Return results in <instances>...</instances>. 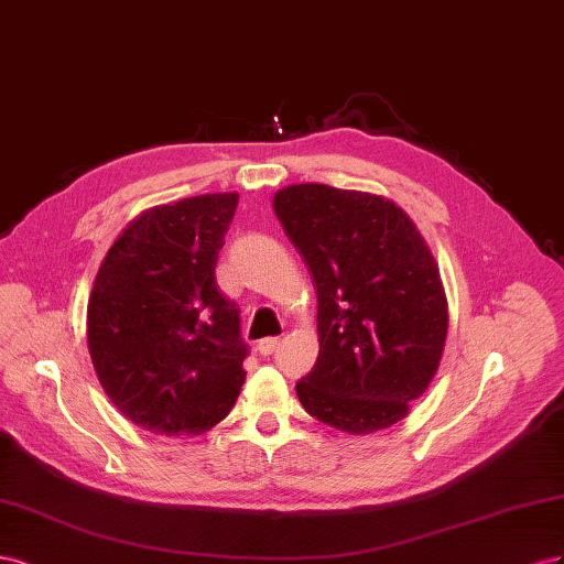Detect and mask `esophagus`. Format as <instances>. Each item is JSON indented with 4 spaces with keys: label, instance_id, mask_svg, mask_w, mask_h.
Returning a JSON list of instances; mask_svg holds the SVG:
<instances>
[{
    "label": "esophagus",
    "instance_id": "1",
    "mask_svg": "<svg viewBox=\"0 0 564 564\" xmlns=\"http://www.w3.org/2000/svg\"><path fill=\"white\" fill-rule=\"evenodd\" d=\"M281 345L279 337H264V340L257 343V351L262 354V357H269V354L276 351V347Z\"/></svg>",
    "mask_w": 564,
    "mask_h": 564
}]
</instances>
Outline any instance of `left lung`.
Listing matches in <instances>:
<instances>
[{
  "mask_svg": "<svg viewBox=\"0 0 564 564\" xmlns=\"http://www.w3.org/2000/svg\"><path fill=\"white\" fill-rule=\"evenodd\" d=\"M273 210L307 262L318 297V357L300 404L349 434L406 417L440 368L448 307L437 262L392 200L295 184Z\"/></svg>",
  "mask_w": 564,
  "mask_h": 564,
  "instance_id": "left-lung-1",
  "label": "left lung"
}]
</instances>
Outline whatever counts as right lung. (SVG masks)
<instances>
[{
	"instance_id": "add662e5",
	"label": "right lung",
	"mask_w": 564,
	"mask_h": 564,
	"mask_svg": "<svg viewBox=\"0 0 564 564\" xmlns=\"http://www.w3.org/2000/svg\"><path fill=\"white\" fill-rule=\"evenodd\" d=\"M238 193L151 207L96 273L87 304L94 371L118 411L155 434H200L234 409L246 382L236 304L215 267Z\"/></svg>"
}]
</instances>
